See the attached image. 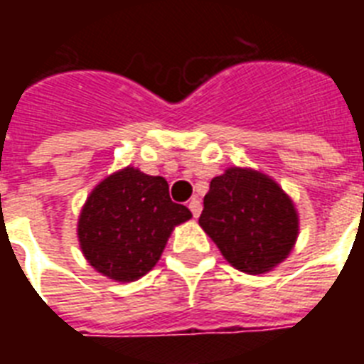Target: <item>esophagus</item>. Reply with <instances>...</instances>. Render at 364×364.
<instances>
[{
	"label": "esophagus",
	"mask_w": 364,
	"mask_h": 364,
	"mask_svg": "<svg viewBox=\"0 0 364 364\" xmlns=\"http://www.w3.org/2000/svg\"><path fill=\"white\" fill-rule=\"evenodd\" d=\"M188 210L193 211L194 217H198L200 213H202V202H200L198 198H193L188 202Z\"/></svg>",
	"instance_id": "34e87169"
}]
</instances>
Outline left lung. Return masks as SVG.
<instances>
[{"instance_id": "left-lung-1", "label": "left lung", "mask_w": 364, "mask_h": 364, "mask_svg": "<svg viewBox=\"0 0 364 364\" xmlns=\"http://www.w3.org/2000/svg\"><path fill=\"white\" fill-rule=\"evenodd\" d=\"M200 227L228 264L257 276L287 259L299 238V211L270 176L232 166L211 179Z\"/></svg>"}]
</instances>
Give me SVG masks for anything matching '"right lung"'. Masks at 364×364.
<instances>
[{
    "label": "right lung",
    "mask_w": 364,
    "mask_h": 364,
    "mask_svg": "<svg viewBox=\"0 0 364 364\" xmlns=\"http://www.w3.org/2000/svg\"><path fill=\"white\" fill-rule=\"evenodd\" d=\"M188 208L171 202L168 181L134 166L113 171L88 194L77 238L88 264L113 282H136L160 260Z\"/></svg>",
    "instance_id": "right-lung-1"
}]
</instances>
